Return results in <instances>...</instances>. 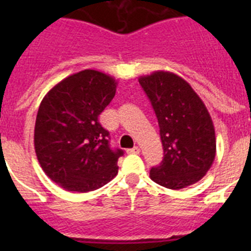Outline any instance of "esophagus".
<instances>
[{"mask_svg":"<svg viewBox=\"0 0 251 251\" xmlns=\"http://www.w3.org/2000/svg\"><path fill=\"white\" fill-rule=\"evenodd\" d=\"M127 152L130 153V154H139V152H141V148L133 147V148H130V150H128Z\"/></svg>","mask_w":251,"mask_h":251,"instance_id":"esophagus-1","label":"esophagus"}]
</instances>
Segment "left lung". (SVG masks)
Segmentation results:
<instances>
[{
    "label": "left lung",
    "mask_w": 251,
    "mask_h": 251,
    "mask_svg": "<svg viewBox=\"0 0 251 251\" xmlns=\"http://www.w3.org/2000/svg\"><path fill=\"white\" fill-rule=\"evenodd\" d=\"M138 80L156 113L165 154L151 170V179L171 190L199 182L216 154L207 108L191 85L174 73L161 70Z\"/></svg>",
    "instance_id": "1"
}]
</instances>
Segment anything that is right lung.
Wrapping results in <instances>:
<instances>
[{
	"label": "right lung",
	"mask_w": 251,
	"mask_h": 251,
	"mask_svg": "<svg viewBox=\"0 0 251 251\" xmlns=\"http://www.w3.org/2000/svg\"><path fill=\"white\" fill-rule=\"evenodd\" d=\"M115 90L114 77L86 69L57 83L40 104L36 157L46 176L66 191H94L118 174L123 151L110 148L109 132L98 119Z\"/></svg>",
	"instance_id": "obj_1"
}]
</instances>
